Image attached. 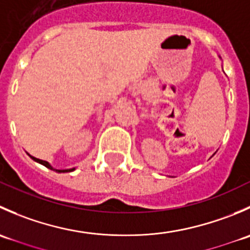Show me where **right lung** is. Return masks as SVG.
Listing matches in <instances>:
<instances>
[{
	"instance_id": "add662e5",
	"label": "right lung",
	"mask_w": 250,
	"mask_h": 250,
	"mask_svg": "<svg viewBox=\"0 0 250 250\" xmlns=\"http://www.w3.org/2000/svg\"><path fill=\"white\" fill-rule=\"evenodd\" d=\"M27 155H29V153H27ZM29 156H30V157H31L32 160H34V161H36V162H39L40 165L44 166V167L49 168V169H52V170H55V172H58V173H67V172H72V170H75V168H71V169H55V168H53L52 166H50L49 163L47 162V161H43V160H39V158L34 157V156H31V155H29Z\"/></svg>"
}]
</instances>
